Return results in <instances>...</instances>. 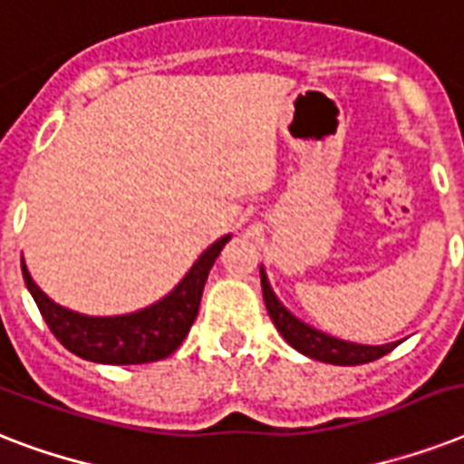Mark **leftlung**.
I'll return each instance as SVG.
<instances>
[{
  "instance_id": "8db88e82",
  "label": "left lung",
  "mask_w": 464,
  "mask_h": 464,
  "mask_svg": "<svg viewBox=\"0 0 464 464\" xmlns=\"http://www.w3.org/2000/svg\"><path fill=\"white\" fill-rule=\"evenodd\" d=\"M262 279V296H265V305L272 317V323L276 324V330L282 332V337L289 342L296 352L305 353L310 359L324 361V363H334V366H359V363H368L390 353L400 342L382 346H368V344H353V342H344V339L330 337L324 332L310 327V324L301 323L298 317H294L289 310L279 304V298L275 296V291L269 286L265 269H260Z\"/></svg>"
}]
</instances>
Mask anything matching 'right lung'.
<instances>
[{
    "mask_svg": "<svg viewBox=\"0 0 464 464\" xmlns=\"http://www.w3.org/2000/svg\"><path fill=\"white\" fill-rule=\"evenodd\" d=\"M231 236H224L202 253L192 265L185 279L175 286L159 304L130 315L91 317L57 305L38 289L31 272L21 260L25 286L38 304L40 315L69 352L96 363L112 366H132V363H151L170 356L188 337L189 327L199 313L204 284L209 276L211 265L217 262Z\"/></svg>",
    "mask_w": 464,
    "mask_h": 464,
    "instance_id": "add662e5",
    "label": "right lung"
}]
</instances>
